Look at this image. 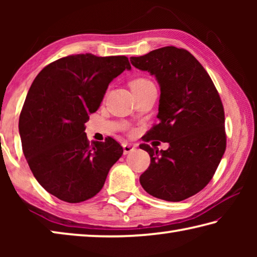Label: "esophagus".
<instances>
[{"label": "esophagus", "instance_id": "1", "mask_svg": "<svg viewBox=\"0 0 257 257\" xmlns=\"http://www.w3.org/2000/svg\"><path fill=\"white\" fill-rule=\"evenodd\" d=\"M135 149H136V147L133 144H127V143H125V144H123V154L132 153L133 151H135Z\"/></svg>", "mask_w": 257, "mask_h": 257}]
</instances>
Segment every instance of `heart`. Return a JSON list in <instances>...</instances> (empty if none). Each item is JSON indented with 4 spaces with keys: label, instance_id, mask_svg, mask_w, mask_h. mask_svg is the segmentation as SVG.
I'll use <instances>...</instances> for the list:
<instances>
[{
    "label": "heart",
    "instance_id": "1",
    "mask_svg": "<svg viewBox=\"0 0 257 257\" xmlns=\"http://www.w3.org/2000/svg\"><path fill=\"white\" fill-rule=\"evenodd\" d=\"M130 87H132V90L134 92V94L136 95L138 93L144 92L146 89L153 88L154 84L152 82L150 79H147L145 77H137L130 81Z\"/></svg>",
    "mask_w": 257,
    "mask_h": 257
}]
</instances>
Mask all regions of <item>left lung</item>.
Segmentation results:
<instances>
[{
  "instance_id": "8db88e82",
  "label": "left lung",
  "mask_w": 257,
  "mask_h": 257,
  "mask_svg": "<svg viewBox=\"0 0 257 257\" xmlns=\"http://www.w3.org/2000/svg\"><path fill=\"white\" fill-rule=\"evenodd\" d=\"M139 70L154 75L161 88L159 123L147 134L169 143L167 151L141 144L151 164L139 178L147 193L168 202L197 194L214 176L227 146L224 110L205 69L185 49L165 46L132 56Z\"/></svg>"
}]
</instances>
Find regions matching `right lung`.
Masks as SVG:
<instances>
[{"label": "right lung", "mask_w": 257, "mask_h": 257, "mask_svg": "<svg viewBox=\"0 0 257 257\" xmlns=\"http://www.w3.org/2000/svg\"><path fill=\"white\" fill-rule=\"evenodd\" d=\"M125 69L132 67L123 55H68L46 66L30 86L19 118L23 152L36 180L61 201L94 197L123 153L111 137L89 143L85 123Z\"/></svg>", "instance_id": "1"}]
</instances>
